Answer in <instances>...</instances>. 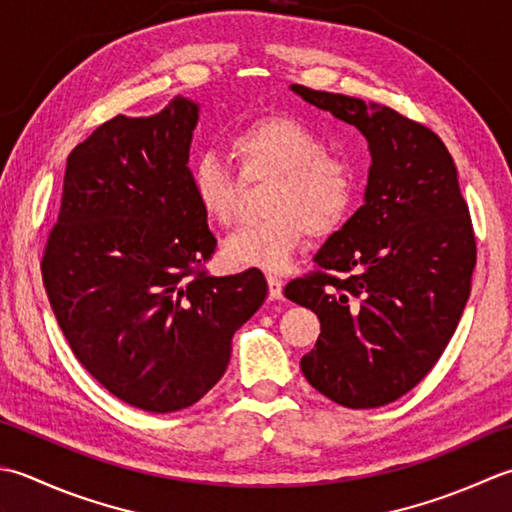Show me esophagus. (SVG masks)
Instances as JSON below:
<instances>
[{
	"label": "esophagus",
	"instance_id": "1",
	"mask_svg": "<svg viewBox=\"0 0 512 512\" xmlns=\"http://www.w3.org/2000/svg\"><path fill=\"white\" fill-rule=\"evenodd\" d=\"M267 285H269V298H274V300L283 298V280H280L278 276L267 274Z\"/></svg>",
	"mask_w": 512,
	"mask_h": 512
}]
</instances>
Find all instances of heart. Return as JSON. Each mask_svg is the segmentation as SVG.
Segmentation results:
<instances>
[{
  "label": "heart",
  "instance_id": "b5f03b06",
  "mask_svg": "<svg viewBox=\"0 0 512 512\" xmlns=\"http://www.w3.org/2000/svg\"><path fill=\"white\" fill-rule=\"evenodd\" d=\"M243 181L271 179L260 223L229 234L223 256L232 267L285 269L307 236H329L347 218L356 196V170L342 154L327 152L314 130L287 117L247 125L227 141ZM190 190L203 214L232 225L241 214L243 185L214 154L190 168Z\"/></svg>",
  "mask_w": 512,
  "mask_h": 512
}]
</instances>
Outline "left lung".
<instances>
[{
	"instance_id": "1",
	"label": "left lung",
	"mask_w": 512,
	"mask_h": 512,
	"mask_svg": "<svg viewBox=\"0 0 512 512\" xmlns=\"http://www.w3.org/2000/svg\"><path fill=\"white\" fill-rule=\"evenodd\" d=\"M311 106L367 137L364 205L285 296L316 311L320 336L300 369L347 409H375L424 380L462 318L477 247L453 156L393 108L294 83Z\"/></svg>"
}]
</instances>
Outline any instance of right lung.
Listing matches in <instances>:
<instances>
[{"label": "right lung", "instance_id": "add662e5", "mask_svg": "<svg viewBox=\"0 0 512 512\" xmlns=\"http://www.w3.org/2000/svg\"><path fill=\"white\" fill-rule=\"evenodd\" d=\"M198 106L114 117L68 154L41 276L77 360L112 395L181 411L223 378L267 296L258 269L210 276L216 238L190 190Z\"/></svg>", "mask_w": 512, "mask_h": 512}]
</instances>
